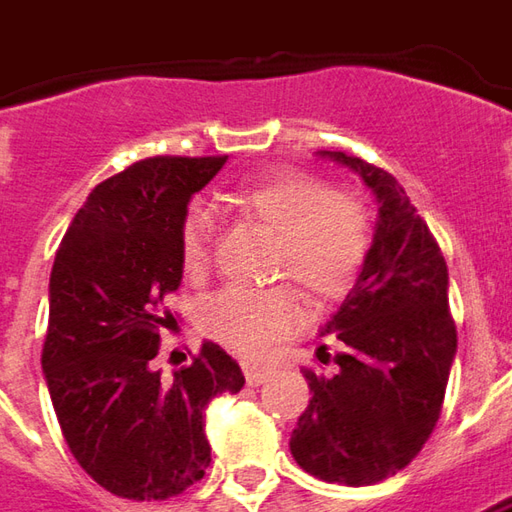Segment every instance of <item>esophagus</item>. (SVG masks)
I'll return each instance as SVG.
<instances>
[{
	"label": "esophagus",
	"mask_w": 512,
	"mask_h": 512,
	"mask_svg": "<svg viewBox=\"0 0 512 512\" xmlns=\"http://www.w3.org/2000/svg\"><path fill=\"white\" fill-rule=\"evenodd\" d=\"M242 369H245V380H248V386H262L264 380L270 377V369H264V366H250V363H245Z\"/></svg>",
	"instance_id": "34e87169"
}]
</instances>
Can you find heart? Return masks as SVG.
Here are the masks:
<instances>
[{
	"label": "heart",
	"instance_id": "obj_1",
	"mask_svg": "<svg viewBox=\"0 0 512 512\" xmlns=\"http://www.w3.org/2000/svg\"><path fill=\"white\" fill-rule=\"evenodd\" d=\"M233 202L276 233L273 276L296 281L312 304H332L349 293L369 250V219L358 202L329 191L304 171H281L233 194ZM211 216L191 208L180 228V259L188 276L208 267ZM301 296L290 284L267 290L225 287L200 307V329L239 355H262L301 324Z\"/></svg>",
	"mask_w": 512,
	"mask_h": 512
}]
</instances>
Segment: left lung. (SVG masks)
<instances>
[{"label":"left lung","instance_id":"8db88e82","mask_svg":"<svg viewBox=\"0 0 512 512\" xmlns=\"http://www.w3.org/2000/svg\"><path fill=\"white\" fill-rule=\"evenodd\" d=\"M318 157L358 174L377 202V222L355 287L321 329L341 341L338 369L304 372L312 397L290 454L315 479L363 488L403 471L440 420L456 355L448 267L389 171L344 152Z\"/></svg>","mask_w":512,"mask_h":512}]
</instances>
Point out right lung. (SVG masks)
Masks as SVG:
<instances>
[{
	"mask_svg": "<svg viewBox=\"0 0 512 512\" xmlns=\"http://www.w3.org/2000/svg\"><path fill=\"white\" fill-rule=\"evenodd\" d=\"M228 157H149L123 168L78 208L50 273L41 352L47 392L78 465L109 493L163 502L205 476V408L245 386L216 344L174 377L154 369L163 310L183 281L180 228L191 197Z\"/></svg>",
	"mask_w": 512,
	"mask_h": 512,
	"instance_id": "obj_1",
	"label": "right lung"
}]
</instances>
